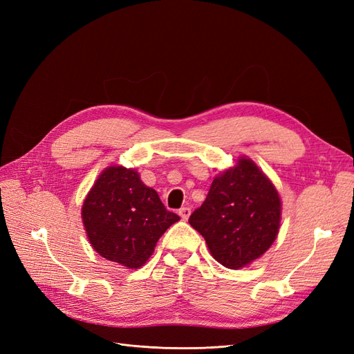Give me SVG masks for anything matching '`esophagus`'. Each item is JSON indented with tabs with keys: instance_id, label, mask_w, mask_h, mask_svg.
Wrapping results in <instances>:
<instances>
[{
	"instance_id": "obj_1",
	"label": "esophagus",
	"mask_w": 354,
	"mask_h": 354,
	"mask_svg": "<svg viewBox=\"0 0 354 354\" xmlns=\"http://www.w3.org/2000/svg\"><path fill=\"white\" fill-rule=\"evenodd\" d=\"M190 212H192V209L189 207H183V208H180V211H178L180 217L183 220H187L190 217Z\"/></svg>"
}]
</instances>
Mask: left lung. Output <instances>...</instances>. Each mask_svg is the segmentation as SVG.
Listing matches in <instances>:
<instances>
[{"label":"left lung","mask_w":354,"mask_h":354,"mask_svg":"<svg viewBox=\"0 0 354 354\" xmlns=\"http://www.w3.org/2000/svg\"><path fill=\"white\" fill-rule=\"evenodd\" d=\"M282 203L272 181L250 158L212 180L190 226L205 239L211 255L238 270L261 257L274 242Z\"/></svg>","instance_id":"obj_1"}]
</instances>
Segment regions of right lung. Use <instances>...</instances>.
Wrapping results in <instances>:
<instances>
[{"mask_svg":"<svg viewBox=\"0 0 354 354\" xmlns=\"http://www.w3.org/2000/svg\"><path fill=\"white\" fill-rule=\"evenodd\" d=\"M82 223L94 251L127 269L142 267L165 230L180 220L133 168L112 165L82 203Z\"/></svg>","mask_w":354,"mask_h":354,"instance_id":"obj_1","label":"right lung"}]
</instances>
